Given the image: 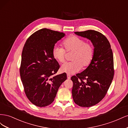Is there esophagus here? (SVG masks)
<instances>
[{
	"mask_svg": "<svg viewBox=\"0 0 128 128\" xmlns=\"http://www.w3.org/2000/svg\"><path fill=\"white\" fill-rule=\"evenodd\" d=\"M67 78L68 79H70V75H69V74H67Z\"/></svg>",
	"mask_w": 128,
	"mask_h": 128,
	"instance_id": "esophagus-1",
	"label": "esophagus"
}]
</instances>
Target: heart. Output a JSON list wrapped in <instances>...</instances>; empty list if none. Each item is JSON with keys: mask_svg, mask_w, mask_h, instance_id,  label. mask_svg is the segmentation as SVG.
<instances>
[{"mask_svg": "<svg viewBox=\"0 0 128 128\" xmlns=\"http://www.w3.org/2000/svg\"><path fill=\"white\" fill-rule=\"evenodd\" d=\"M67 52H73L71 59L72 61L65 62L61 67V71L68 74H74L83 68L88 66L94 56V46L90 42L76 36H70L62 42ZM62 47L54 46L52 49V56L54 59L62 63L65 60L66 51Z\"/></svg>", "mask_w": 128, "mask_h": 128, "instance_id": "obj_1", "label": "heart"}]
</instances>
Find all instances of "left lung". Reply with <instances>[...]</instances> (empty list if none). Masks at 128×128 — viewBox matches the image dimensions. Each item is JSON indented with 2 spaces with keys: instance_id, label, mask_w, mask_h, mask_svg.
<instances>
[{
  "instance_id": "left-lung-1",
  "label": "left lung",
  "mask_w": 128,
  "mask_h": 128,
  "mask_svg": "<svg viewBox=\"0 0 128 128\" xmlns=\"http://www.w3.org/2000/svg\"><path fill=\"white\" fill-rule=\"evenodd\" d=\"M75 34L90 40L94 48L90 65L71 77L74 102L80 107H90L104 97L112 83L114 74L113 52L109 41L102 33L88 30Z\"/></svg>"
}]
</instances>
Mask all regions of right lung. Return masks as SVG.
<instances>
[{
    "label": "right lung",
    "instance_id": "right-lung-1",
    "mask_svg": "<svg viewBox=\"0 0 128 128\" xmlns=\"http://www.w3.org/2000/svg\"><path fill=\"white\" fill-rule=\"evenodd\" d=\"M64 35V32L42 29L27 39L23 48L21 81L27 98L38 107L51 104L60 86L67 80L64 72L52 77L60 68L52 56V49Z\"/></svg>",
    "mask_w": 128,
    "mask_h": 128
}]
</instances>
